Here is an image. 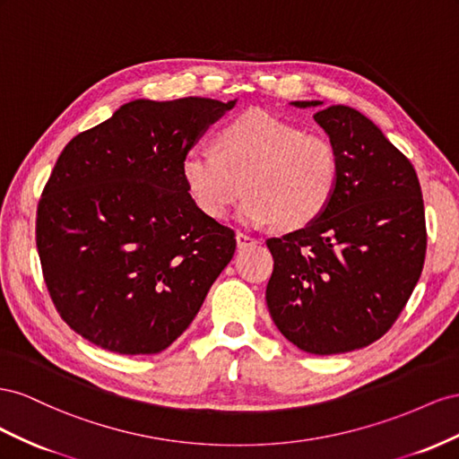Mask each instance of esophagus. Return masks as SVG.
<instances>
[{
  "instance_id": "1",
  "label": "esophagus",
  "mask_w": 459,
  "mask_h": 459,
  "mask_svg": "<svg viewBox=\"0 0 459 459\" xmlns=\"http://www.w3.org/2000/svg\"><path fill=\"white\" fill-rule=\"evenodd\" d=\"M237 244H238V247H247V246L257 244V240L247 237V234H244V232H237Z\"/></svg>"
}]
</instances>
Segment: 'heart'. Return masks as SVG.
Wrapping results in <instances>:
<instances>
[{
	"label": "heart",
	"instance_id": "1",
	"mask_svg": "<svg viewBox=\"0 0 459 459\" xmlns=\"http://www.w3.org/2000/svg\"><path fill=\"white\" fill-rule=\"evenodd\" d=\"M219 152L194 148L182 157V178L194 204L213 219L237 212L247 227L277 222L299 229L331 204L338 185V155L325 136L307 134L265 111L246 113L219 133Z\"/></svg>",
	"mask_w": 459,
	"mask_h": 459
}]
</instances>
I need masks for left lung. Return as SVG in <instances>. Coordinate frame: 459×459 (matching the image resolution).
Wrapping results in <instances>:
<instances>
[{"label": "left lung", "instance_id": "1", "mask_svg": "<svg viewBox=\"0 0 459 459\" xmlns=\"http://www.w3.org/2000/svg\"><path fill=\"white\" fill-rule=\"evenodd\" d=\"M338 155L331 204L304 229L269 238L267 307L286 340L316 356L369 346L402 313L421 277L427 230L415 169L371 119L348 106L292 101Z\"/></svg>", "mask_w": 459, "mask_h": 459}]
</instances>
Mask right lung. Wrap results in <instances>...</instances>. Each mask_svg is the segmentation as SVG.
Listing matches in <instances>:
<instances>
[{
    "mask_svg": "<svg viewBox=\"0 0 459 459\" xmlns=\"http://www.w3.org/2000/svg\"><path fill=\"white\" fill-rule=\"evenodd\" d=\"M237 100H134L76 134L38 204L51 299L74 333L125 356L185 333L237 250L194 204L182 157Z\"/></svg>",
    "mask_w": 459,
    "mask_h": 459,
    "instance_id": "right-lung-1",
    "label": "right lung"
}]
</instances>
